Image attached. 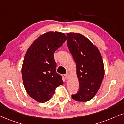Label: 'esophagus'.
Instances as JSON below:
<instances>
[{"mask_svg": "<svg viewBox=\"0 0 124 124\" xmlns=\"http://www.w3.org/2000/svg\"><path fill=\"white\" fill-rule=\"evenodd\" d=\"M69 74L68 73H67L66 74H65V78H66V79H68L69 77Z\"/></svg>", "mask_w": 124, "mask_h": 124, "instance_id": "1", "label": "esophagus"}]
</instances>
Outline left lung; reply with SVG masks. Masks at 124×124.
Segmentation results:
<instances>
[{
	"instance_id": "left-lung-1",
	"label": "left lung",
	"mask_w": 124,
	"mask_h": 124,
	"mask_svg": "<svg viewBox=\"0 0 124 124\" xmlns=\"http://www.w3.org/2000/svg\"><path fill=\"white\" fill-rule=\"evenodd\" d=\"M67 44L76 64L79 91L71 97L78 102H87L95 96L102 84L105 68L96 46L80 33H68Z\"/></svg>"
}]
</instances>
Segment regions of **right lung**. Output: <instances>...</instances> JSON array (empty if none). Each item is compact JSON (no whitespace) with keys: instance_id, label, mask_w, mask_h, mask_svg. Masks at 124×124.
I'll return each mask as SVG.
<instances>
[{"instance_id":"add662e5","label":"right lung","mask_w":124,"mask_h":124,"mask_svg":"<svg viewBox=\"0 0 124 124\" xmlns=\"http://www.w3.org/2000/svg\"><path fill=\"white\" fill-rule=\"evenodd\" d=\"M63 33L48 32L40 36L28 49L22 66V77L25 90L39 102H47L56 88L63 84L56 72L54 53L66 41Z\"/></svg>"}]
</instances>
